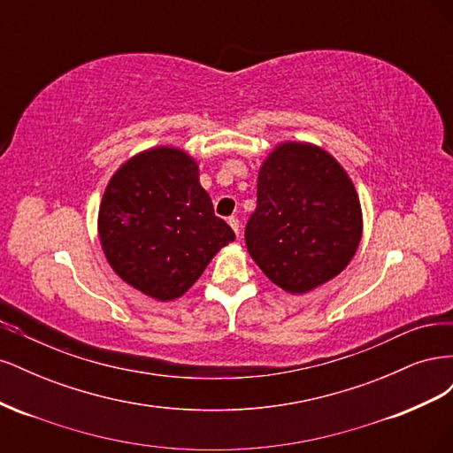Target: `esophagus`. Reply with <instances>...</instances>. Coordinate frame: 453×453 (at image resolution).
Instances as JSON below:
<instances>
[{"label": "esophagus", "instance_id": "obj_1", "mask_svg": "<svg viewBox=\"0 0 453 453\" xmlns=\"http://www.w3.org/2000/svg\"><path fill=\"white\" fill-rule=\"evenodd\" d=\"M228 225H230V226H232V230H234L236 234L240 236V219H238V217H234V215L228 217Z\"/></svg>", "mask_w": 453, "mask_h": 453}]
</instances>
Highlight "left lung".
I'll return each instance as SVG.
<instances>
[{
    "label": "left lung",
    "mask_w": 453,
    "mask_h": 453,
    "mask_svg": "<svg viewBox=\"0 0 453 453\" xmlns=\"http://www.w3.org/2000/svg\"><path fill=\"white\" fill-rule=\"evenodd\" d=\"M361 225L357 193L340 164L315 145L283 143L258 172L245 243L273 283L306 293L348 266Z\"/></svg>",
    "instance_id": "8db88e82"
}]
</instances>
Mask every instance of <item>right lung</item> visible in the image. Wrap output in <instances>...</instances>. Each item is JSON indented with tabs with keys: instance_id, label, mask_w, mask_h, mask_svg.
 Segmentation results:
<instances>
[{
	"instance_id": "add662e5",
	"label": "right lung",
	"mask_w": 453,
	"mask_h": 453,
	"mask_svg": "<svg viewBox=\"0 0 453 453\" xmlns=\"http://www.w3.org/2000/svg\"><path fill=\"white\" fill-rule=\"evenodd\" d=\"M98 230L111 268L157 300L181 296L236 238L215 215L196 162L172 147L145 150L113 175Z\"/></svg>"
}]
</instances>
